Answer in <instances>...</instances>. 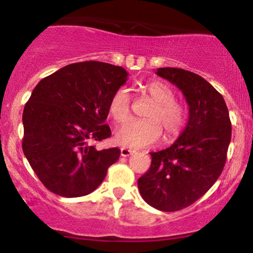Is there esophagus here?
<instances>
[{"instance_id":"obj_1","label":"esophagus","mask_w":253,"mask_h":253,"mask_svg":"<svg viewBox=\"0 0 253 253\" xmlns=\"http://www.w3.org/2000/svg\"><path fill=\"white\" fill-rule=\"evenodd\" d=\"M133 150H130V149L127 148H121V156H123V157H127V156L132 155L133 154Z\"/></svg>"}]
</instances>
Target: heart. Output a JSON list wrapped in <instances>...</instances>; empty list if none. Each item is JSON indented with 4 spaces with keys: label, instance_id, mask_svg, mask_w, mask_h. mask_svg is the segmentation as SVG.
Wrapping results in <instances>:
<instances>
[{
    "label": "heart",
    "instance_id": "b5f03b06",
    "mask_svg": "<svg viewBox=\"0 0 253 253\" xmlns=\"http://www.w3.org/2000/svg\"><path fill=\"white\" fill-rule=\"evenodd\" d=\"M144 91L155 104L146 111V120H130L123 123L115 132V141L127 148H143L161 139L164 132L165 141H173L180 135L186 123V109L176 101V93L169 84L152 81L144 85ZM131 111V97L126 88L112 93L109 102V112L117 122H123Z\"/></svg>",
    "mask_w": 253,
    "mask_h": 253
}]
</instances>
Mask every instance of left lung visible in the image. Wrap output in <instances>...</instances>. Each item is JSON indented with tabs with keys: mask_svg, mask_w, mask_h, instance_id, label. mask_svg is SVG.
<instances>
[{
	"mask_svg": "<svg viewBox=\"0 0 253 253\" xmlns=\"http://www.w3.org/2000/svg\"><path fill=\"white\" fill-rule=\"evenodd\" d=\"M156 74L185 96L189 121L170 148L150 152V169L138 178V190L152 208L171 212L198 201L220 176L231 121L223 96L202 76L178 68H158Z\"/></svg>",
	"mask_w": 253,
	"mask_h": 253,
	"instance_id": "1",
	"label": "left lung"
}]
</instances>
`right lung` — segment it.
I'll use <instances>...</instances> for the list:
<instances>
[{"label": "right lung", "mask_w": 253, "mask_h": 253, "mask_svg": "<svg viewBox=\"0 0 253 253\" xmlns=\"http://www.w3.org/2000/svg\"><path fill=\"white\" fill-rule=\"evenodd\" d=\"M127 80L126 69L104 62L65 65L41 80L23 110L24 156L49 191L81 197L98 188L118 148L97 150L90 142L111 136L105 124L112 93Z\"/></svg>", "instance_id": "obj_1"}]
</instances>
